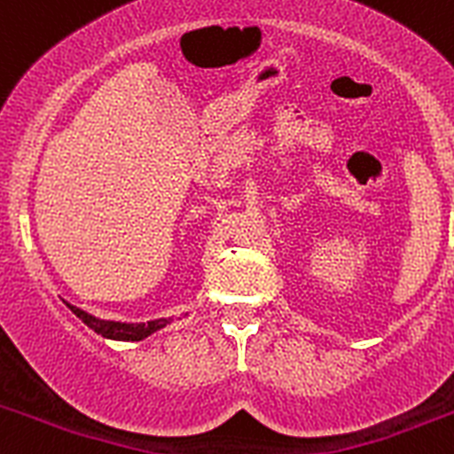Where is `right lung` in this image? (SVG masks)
<instances>
[{
  "instance_id": "add662e5",
  "label": "right lung",
  "mask_w": 454,
  "mask_h": 454,
  "mask_svg": "<svg viewBox=\"0 0 454 454\" xmlns=\"http://www.w3.org/2000/svg\"><path fill=\"white\" fill-rule=\"evenodd\" d=\"M63 302H66V300H63ZM66 304L72 314L77 316V318H82L92 332L102 334L104 339H114V340H143L150 334H154L156 330H163V327L172 320V318H159V320H150V323H120V320L95 318V316L83 311V309L74 307V304L70 302Z\"/></svg>"
}]
</instances>
